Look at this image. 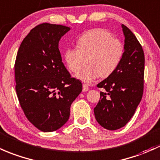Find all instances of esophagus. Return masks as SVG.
Returning a JSON list of instances; mask_svg holds the SVG:
<instances>
[{"mask_svg": "<svg viewBox=\"0 0 160 160\" xmlns=\"http://www.w3.org/2000/svg\"><path fill=\"white\" fill-rule=\"evenodd\" d=\"M89 89V87L87 85V84H83V92H87Z\"/></svg>", "mask_w": 160, "mask_h": 160, "instance_id": "34e87169", "label": "esophagus"}]
</instances>
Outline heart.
Segmentation results:
<instances>
[{
  "instance_id": "heart-1",
  "label": "heart",
  "mask_w": 160,
  "mask_h": 160,
  "mask_svg": "<svg viewBox=\"0 0 160 160\" xmlns=\"http://www.w3.org/2000/svg\"><path fill=\"white\" fill-rule=\"evenodd\" d=\"M124 46L118 38L106 29L98 28L84 32L77 41V48H68L64 60L68 69L77 72L82 65L83 58H88V67L81 70L76 77L86 83H91L101 76L112 74L122 61Z\"/></svg>"
}]
</instances>
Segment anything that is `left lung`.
Listing matches in <instances>:
<instances>
[{"mask_svg": "<svg viewBox=\"0 0 160 160\" xmlns=\"http://www.w3.org/2000/svg\"><path fill=\"white\" fill-rule=\"evenodd\" d=\"M124 52L112 74L98 83L100 99L94 108L95 118L104 128L115 131L126 125L141 101L144 83V53L128 28L122 25Z\"/></svg>", "mask_w": 160, "mask_h": 160, "instance_id": "left-lung-1", "label": "left lung"}]
</instances>
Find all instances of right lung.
<instances>
[{
	"label": "right lung",
	"mask_w": 160,
	"mask_h": 160,
	"mask_svg": "<svg viewBox=\"0 0 160 160\" xmlns=\"http://www.w3.org/2000/svg\"><path fill=\"white\" fill-rule=\"evenodd\" d=\"M68 26L47 22L33 28L21 43L14 64L16 92L26 117L36 128L52 132L70 117L81 92V82L62 62L58 42Z\"/></svg>",
	"instance_id": "right-lung-1"
}]
</instances>
